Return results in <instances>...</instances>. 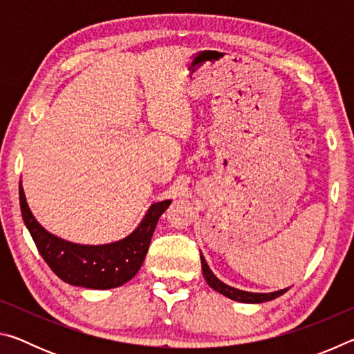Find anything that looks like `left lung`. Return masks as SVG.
Segmentation results:
<instances>
[{"label": "left lung", "mask_w": 354, "mask_h": 354, "mask_svg": "<svg viewBox=\"0 0 354 354\" xmlns=\"http://www.w3.org/2000/svg\"><path fill=\"white\" fill-rule=\"evenodd\" d=\"M201 257V268H203V277H205L206 283L212 287L214 290H217L221 295H225L227 298L234 299V301H241V303H266V301H270V299H274L283 295L284 292L289 290V287L287 289H281L277 292H268V293H257V292H245L241 289H236V287H231L225 283H221V281L215 277L212 273L211 268H209L207 262L205 259V256L200 254Z\"/></svg>", "instance_id": "8db88e82"}]
</instances>
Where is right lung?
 <instances>
[{
	"label": "right lung",
	"mask_w": 354,
	"mask_h": 354,
	"mask_svg": "<svg viewBox=\"0 0 354 354\" xmlns=\"http://www.w3.org/2000/svg\"><path fill=\"white\" fill-rule=\"evenodd\" d=\"M21 217L40 256L64 283L86 289H113L136 277L148 253L159 217L171 200L149 206L140 225L122 241L104 245H80L57 237L41 226L29 209L20 183Z\"/></svg>",
	"instance_id": "add662e5"
}]
</instances>
